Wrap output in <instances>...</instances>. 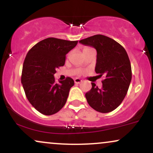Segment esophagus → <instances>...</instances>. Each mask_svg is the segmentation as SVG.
Masks as SVG:
<instances>
[{"label": "esophagus", "mask_w": 153, "mask_h": 153, "mask_svg": "<svg viewBox=\"0 0 153 153\" xmlns=\"http://www.w3.org/2000/svg\"><path fill=\"white\" fill-rule=\"evenodd\" d=\"M82 81L80 78H75L74 79V82L75 83H80Z\"/></svg>", "instance_id": "obj_1"}]
</instances>
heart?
Segmentation results:
<instances>
[{
	"label": "heart",
	"mask_w": 153,
	"mask_h": 153,
	"mask_svg": "<svg viewBox=\"0 0 153 153\" xmlns=\"http://www.w3.org/2000/svg\"><path fill=\"white\" fill-rule=\"evenodd\" d=\"M88 49H90V48H88V47H85V48H84L83 51H84V50H88Z\"/></svg>",
	"instance_id": "heart-1"
}]
</instances>
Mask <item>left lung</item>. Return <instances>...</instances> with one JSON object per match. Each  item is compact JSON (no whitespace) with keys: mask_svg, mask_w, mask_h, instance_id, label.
<instances>
[{"mask_svg":"<svg viewBox=\"0 0 153 153\" xmlns=\"http://www.w3.org/2000/svg\"><path fill=\"white\" fill-rule=\"evenodd\" d=\"M82 45L97 51L95 71L104 76L102 86L92 88L85 94L88 103L101 113H108L118 107L127 95L131 80V68L125 49L113 39L97 34L81 39Z\"/></svg>","mask_w":153,"mask_h":153,"instance_id":"8db88e82","label":"left lung"}]
</instances>
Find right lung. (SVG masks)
Here are the masks:
<instances>
[{"label": "right lung", "instance_id": "obj_1", "mask_svg": "<svg viewBox=\"0 0 153 153\" xmlns=\"http://www.w3.org/2000/svg\"><path fill=\"white\" fill-rule=\"evenodd\" d=\"M78 41L47 38L28 52L23 65L22 83L26 96L33 106L44 115H52L65 104L74 80L68 77L54 82L56 70L63 66L66 54Z\"/></svg>", "mask_w": 153, "mask_h": 153}]
</instances>
